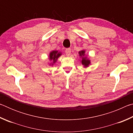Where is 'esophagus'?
<instances>
[{"instance_id": "34e87169", "label": "esophagus", "mask_w": 133, "mask_h": 133, "mask_svg": "<svg viewBox=\"0 0 133 133\" xmlns=\"http://www.w3.org/2000/svg\"><path fill=\"white\" fill-rule=\"evenodd\" d=\"M65 53H66V56H69L70 55V54H71V49H70V48L66 49V50H65Z\"/></svg>"}]
</instances>
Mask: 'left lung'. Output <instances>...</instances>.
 Here are the masks:
<instances>
[{
    "label": "left lung",
    "mask_w": 133,
    "mask_h": 133,
    "mask_svg": "<svg viewBox=\"0 0 133 133\" xmlns=\"http://www.w3.org/2000/svg\"><path fill=\"white\" fill-rule=\"evenodd\" d=\"M79 53V55L81 57H82V64L83 65H84L85 67H88L89 65L90 64V60L87 59V58L85 57H84V56L85 55V51L84 50H82L78 52Z\"/></svg>",
    "instance_id": "obj_1"
}]
</instances>
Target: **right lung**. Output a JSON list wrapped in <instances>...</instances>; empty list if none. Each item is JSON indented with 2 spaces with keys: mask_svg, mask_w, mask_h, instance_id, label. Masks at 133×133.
I'll return each mask as SVG.
<instances>
[{
  "mask_svg": "<svg viewBox=\"0 0 133 133\" xmlns=\"http://www.w3.org/2000/svg\"><path fill=\"white\" fill-rule=\"evenodd\" d=\"M61 53L60 52H58V51H52L51 52H50V55H49V58H50V60H53V63L52 64V65H53L54 63H55L56 60H57V58H58L59 56H61Z\"/></svg>",
  "mask_w": 133,
  "mask_h": 133,
  "instance_id": "1",
  "label": "right lung"
}]
</instances>
